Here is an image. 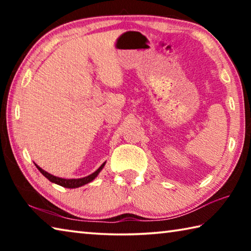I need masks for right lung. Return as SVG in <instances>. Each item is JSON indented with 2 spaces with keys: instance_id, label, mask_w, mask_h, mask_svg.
I'll return each instance as SVG.
<instances>
[{
  "instance_id": "add662e5",
  "label": "right lung",
  "mask_w": 251,
  "mask_h": 251,
  "mask_svg": "<svg viewBox=\"0 0 251 251\" xmlns=\"http://www.w3.org/2000/svg\"><path fill=\"white\" fill-rule=\"evenodd\" d=\"M105 164H106V161H105V163L101 164V166H100L99 169H97L96 172L91 174V175H88V176H86V177H83V178H77V179H75V178H73V179H66V178L56 177V176L52 175V174L45 172L44 169H42L40 166H37L36 164H35V166H36L37 169H39V171L42 173V175L48 178V179H49L50 181L54 182V184H57V185L62 186V187H65V188H78V187H82V186H84V185L88 184V182H91L92 180H94L95 178H96L97 176H99V174L100 173L101 169L104 168Z\"/></svg>"
}]
</instances>
